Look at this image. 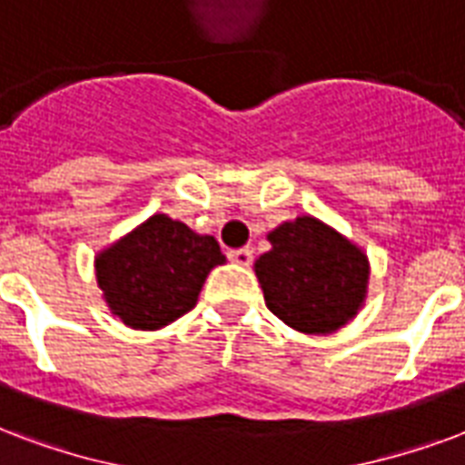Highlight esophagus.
<instances>
[{"mask_svg":"<svg viewBox=\"0 0 465 465\" xmlns=\"http://www.w3.org/2000/svg\"><path fill=\"white\" fill-rule=\"evenodd\" d=\"M230 262H235L240 267H250L252 264V250L250 247H240V250H230Z\"/></svg>","mask_w":465,"mask_h":465,"instance_id":"34e87169","label":"esophagus"}]
</instances>
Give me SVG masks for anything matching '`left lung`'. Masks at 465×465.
Returning a JSON list of instances; mask_svg holds the SVG:
<instances>
[{"label": "left lung", "instance_id": "left-lung-1", "mask_svg": "<svg viewBox=\"0 0 465 465\" xmlns=\"http://www.w3.org/2000/svg\"><path fill=\"white\" fill-rule=\"evenodd\" d=\"M270 252L254 262L264 302L299 333L326 336L343 328L368 296L370 262L361 247L313 215L272 230Z\"/></svg>", "mask_w": 465, "mask_h": 465}]
</instances>
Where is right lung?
<instances>
[{
	"instance_id": "right-lung-1",
	"label": "right lung",
	"mask_w": 465,
	"mask_h": 465,
	"mask_svg": "<svg viewBox=\"0 0 465 465\" xmlns=\"http://www.w3.org/2000/svg\"><path fill=\"white\" fill-rule=\"evenodd\" d=\"M218 264L225 254L215 237L156 213L95 254V277L107 309L124 326L159 331L193 309Z\"/></svg>"
}]
</instances>
